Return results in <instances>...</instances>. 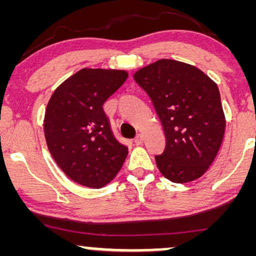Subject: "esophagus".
<instances>
[{"label":"esophagus","mask_w":256,"mask_h":256,"mask_svg":"<svg viewBox=\"0 0 256 256\" xmlns=\"http://www.w3.org/2000/svg\"><path fill=\"white\" fill-rule=\"evenodd\" d=\"M134 143H136L137 146H140V144H143V136L142 134H138V136H136V138H134Z\"/></svg>","instance_id":"34e87169"}]
</instances>
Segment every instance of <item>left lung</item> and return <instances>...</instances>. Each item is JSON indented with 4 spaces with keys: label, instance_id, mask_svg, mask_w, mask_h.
<instances>
[{
    "label": "left lung",
    "instance_id": "left-lung-1",
    "mask_svg": "<svg viewBox=\"0 0 256 256\" xmlns=\"http://www.w3.org/2000/svg\"><path fill=\"white\" fill-rule=\"evenodd\" d=\"M150 98L166 146L158 168L173 183L201 177L218 154L225 132L218 86L195 66L162 58L134 74Z\"/></svg>",
    "mask_w": 256,
    "mask_h": 256
}]
</instances>
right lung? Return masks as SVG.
I'll return each mask as SVG.
<instances>
[{
  "mask_svg": "<svg viewBox=\"0 0 256 256\" xmlns=\"http://www.w3.org/2000/svg\"><path fill=\"white\" fill-rule=\"evenodd\" d=\"M126 78L125 71L83 68L49 100L44 116L46 146L58 166L76 183L98 189L124 164L128 146L114 136L102 106Z\"/></svg>",
  "mask_w": 256,
  "mask_h": 256,
  "instance_id": "obj_1",
  "label": "right lung"
}]
</instances>
